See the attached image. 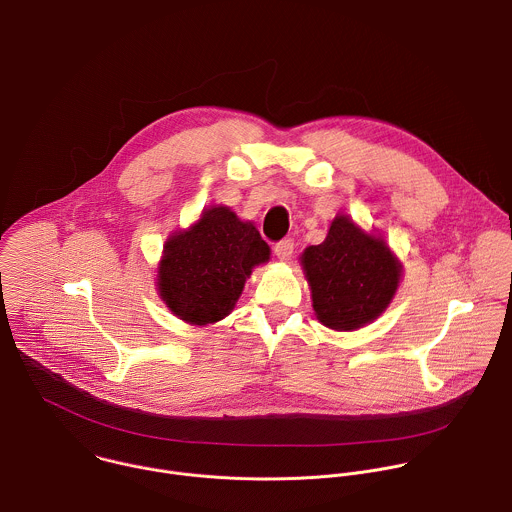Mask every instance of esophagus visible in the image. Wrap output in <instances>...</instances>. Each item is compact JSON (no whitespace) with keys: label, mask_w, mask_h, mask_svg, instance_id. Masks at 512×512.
<instances>
[{"label":"esophagus","mask_w":512,"mask_h":512,"mask_svg":"<svg viewBox=\"0 0 512 512\" xmlns=\"http://www.w3.org/2000/svg\"><path fill=\"white\" fill-rule=\"evenodd\" d=\"M275 255H277L279 261L287 263V261L291 259V255H293V241H291V239L279 241V243L275 245Z\"/></svg>","instance_id":"1"}]
</instances>
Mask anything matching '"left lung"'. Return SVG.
<instances>
[{"mask_svg": "<svg viewBox=\"0 0 512 512\" xmlns=\"http://www.w3.org/2000/svg\"><path fill=\"white\" fill-rule=\"evenodd\" d=\"M299 261L315 317L333 331H357L379 319L403 277V263L385 237L343 213L331 221L325 241L307 247Z\"/></svg>", "mask_w": 512, "mask_h": 512, "instance_id": "8db88e82", "label": "left lung"}]
</instances>
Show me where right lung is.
<instances>
[{"instance_id": "obj_1", "label": "right lung", "mask_w": 512, "mask_h": 512, "mask_svg": "<svg viewBox=\"0 0 512 512\" xmlns=\"http://www.w3.org/2000/svg\"><path fill=\"white\" fill-rule=\"evenodd\" d=\"M269 259L271 249L253 221L239 219L227 205H209L165 239L155 289L177 319L213 325L235 309L253 269Z\"/></svg>"}]
</instances>
